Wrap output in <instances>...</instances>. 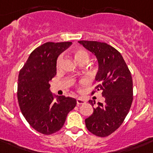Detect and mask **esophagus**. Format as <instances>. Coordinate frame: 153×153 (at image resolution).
I'll return each mask as SVG.
<instances>
[{
    "label": "esophagus",
    "instance_id": "1",
    "mask_svg": "<svg viewBox=\"0 0 153 153\" xmlns=\"http://www.w3.org/2000/svg\"><path fill=\"white\" fill-rule=\"evenodd\" d=\"M85 100H83L82 98H78L76 100V104L77 105H82V104H85Z\"/></svg>",
    "mask_w": 153,
    "mask_h": 153
}]
</instances>
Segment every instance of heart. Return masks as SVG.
I'll return each instance as SVG.
<instances>
[{
	"label": "heart",
	"mask_w": 153,
	"mask_h": 153,
	"mask_svg": "<svg viewBox=\"0 0 153 153\" xmlns=\"http://www.w3.org/2000/svg\"><path fill=\"white\" fill-rule=\"evenodd\" d=\"M74 57L75 61L78 64L81 63V62H86L88 63V60H89V54L86 51L83 49H76L74 51ZM61 61H62V56H59L57 59V62H56V65L58 66L60 64ZM84 83V81L82 82Z\"/></svg>",
	"instance_id": "heart-1"
}]
</instances>
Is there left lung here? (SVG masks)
<instances>
[{"mask_svg": "<svg viewBox=\"0 0 153 153\" xmlns=\"http://www.w3.org/2000/svg\"><path fill=\"white\" fill-rule=\"evenodd\" d=\"M78 42L97 57V89L102 91L105 99V103L98 102L93 114L85 119L86 127L97 136H108L120 127L130 109L133 99L131 74L122 54L111 45L97 41ZM89 103L94 106L95 102L89 100Z\"/></svg>", "mask_w": 153, "mask_h": 153, "instance_id": "obj_1", "label": "left lung"}]
</instances>
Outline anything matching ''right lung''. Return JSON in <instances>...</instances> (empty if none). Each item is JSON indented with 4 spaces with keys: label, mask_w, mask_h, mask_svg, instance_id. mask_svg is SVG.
Segmentation results:
<instances>
[{
    "label": "right lung",
    "mask_w": 153,
    "mask_h": 153,
    "mask_svg": "<svg viewBox=\"0 0 153 153\" xmlns=\"http://www.w3.org/2000/svg\"><path fill=\"white\" fill-rule=\"evenodd\" d=\"M71 42H48L29 55L20 71L18 100L22 114L31 127L44 135L59 131L76 100L59 96L53 100L49 81L56 74V60Z\"/></svg>",
    "instance_id": "add662e5"
}]
</instances>
